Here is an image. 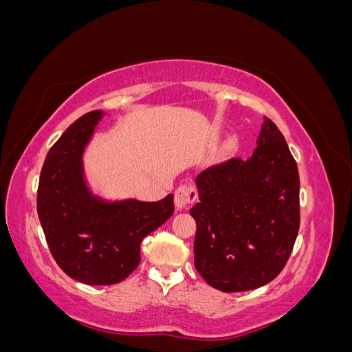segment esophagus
<instances>
[{
	"instance_id": "obj_1",
	"label": "esophagus",
	"mask_w": 352,
	"mask_h": 352,
	"mask_svg": "<svg viewBox=\"0 0 352 352\" xmlns=\"http://www.w3.org/2000/svg\"><path fill=\"white\" fill-rule=\"evenodd\" d=\"M197 199V190L191 183H183L175 190V207L178 210L188 208Z\"/></svg>"
}]
</instances>
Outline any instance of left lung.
Returning a JSON list of instances; mask_svg holds the SVG:
<instances>
[{"label":"left lung","mask_w":352,"mask_h":352,"mask_svg":"<svg viewBox=\"0 0 352 352\" xmlns=\"http://www.w3.org/2000/svg\"><path fill=\"white\" fill-rule=\"evenodd\" d=\"M199 202L194 267L223 292L251 291L286 265L298 224V170L285 138L269 118L248 160L232 158L196 177Z\"/></svg>","instance_id":"left-lung-1"}]
</instances>
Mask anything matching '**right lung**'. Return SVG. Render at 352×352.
I'll list each match as a JSON object with an SVG mask.
<instances>
[{"instance_id":"obj_1","label":"right lung","mask_w":352,"mask_h":352,"mask_svg":"<svg viewBox=\"0 0 352 352\" xmlns=\"http://www.w3.org/2000/svg\"><path fill=\"white\" fill-rule=\"evenodd\" d=\"M102 115H82L61 134L45 156L38 186V214L52 256L67 276L91 286L123 281L139 265L144 237L174 213V194L158 202H109L90 191L82 156Z\"/></svg>"}]
</instances>
